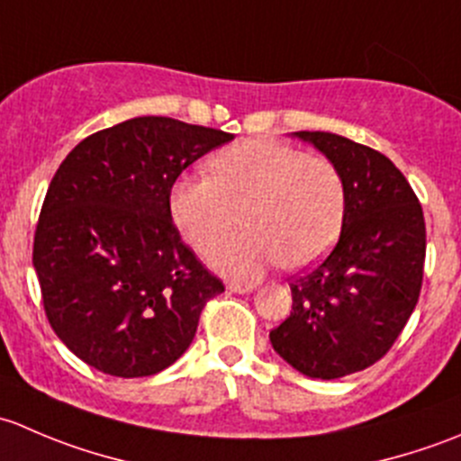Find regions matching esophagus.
<instances>
[{
  "mask_svg": "<svg viewBox=\"0 0 461 461\" xmlns=\"http://www.w3.org/2000/svg\"><path fill=\"white\" fill-rule=\"evenodd\" d=\"M230 290L236 292V294H248V292L254 290L252 283H243V281H231Z\"/></svg>",
  "mask_w": 461,
  "mask_h": 461,
  "instance_id": "34e87169",
  "label": "esophagus"
}]
</instances>
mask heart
I'll list each match as a JSON object with an SVG mask.
<instances>
[{
    "instance_id": "obj_1",
    "label": "heart",
    "mask_w": 461,
    "mask_h": 461,
    "mask_svg": "<svg viewBox=\"0 0 461 461\" xmlns=\"http://www.w3.org/2000/svg\"><path fill=\"white\" fill-rule=\"evenodd\" d=\"M212 178H180L171 216L194 249L209 257L245 220L243 240L213 257L218 269L257 276L283 260L287 269L317 263L337 243L346 216V180L330 158L278 140H240L209 160Z\"/></svg>"
}]
</instances>
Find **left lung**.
Listing matches in <instances>:
<instances>
[{
    "instance_id": "obj_1",
    "label": "left lung",
    "mask_w": 461,
    "mask_h": 461,
    "mask_svg": "<svg viewBox=\"0 0 461 461\" xmlns=\"http://www.w3.org/2000/svg\"><path fill=\"white\" fill-rule=\"evenodd\" d=\"M294 136L341 169L346 216L332 252L292 278V312L269 341L299 373L339 379L376 364L411 319L424 281V212L384 153L328 131Z\"/></svg>"
}]
</instances>
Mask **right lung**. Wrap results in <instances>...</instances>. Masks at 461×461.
<instances>
[{"label": "right lung", "instance_id": "right-lung-1", "mask_svg": "<svg viewBox=\"0 0 461 461\" xmlns=\"http://www.w3.org/2000/svg\"><path fill=\"white\" fill-rule=\"evenodd\" d=\"M221 129L144 115L85 138L59 165L32 240L46 319L111 376H149L189 348L221 278L171 221V187L231 140Z\"/></svg>", "mask_w": 461, "mask_h": 461}]
</instances>
